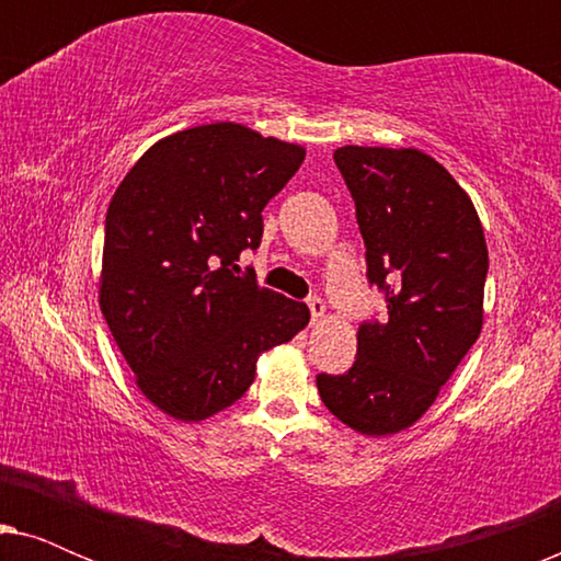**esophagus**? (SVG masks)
I'll return each mask as SVG.
<instances>
[{
	"label": "esophagus",
	"mask_w": 561,
	"mask_h": 561,
	"mask_svg": "<svg viewBox=\"0 0 561 561\" xmlns=\"http://www.w3.org/2000/svg\"><path fill=\"white\" fill-rule=\"evenodd\" d=\"M309 311H311V319L319 321V319L327 313V304L321 301L319 296H311V298H309Z\"/></svg>",
	"instance_id": "1"
}]
</instances>
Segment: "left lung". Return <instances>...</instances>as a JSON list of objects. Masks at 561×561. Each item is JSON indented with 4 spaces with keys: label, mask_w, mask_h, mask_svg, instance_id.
Here are the masks:
<instances>
[{
    "label": "left lung",
    "mask_w": 561,
    "mask_h": 561,
    "mask_svg": "<svg viewBox=\"0 0 561 561\" xmlns=\"http://www.w3.org/2000/svg\"><path fill=\"white\" fill-rule=\"evenodd\" d=\"M334 163L386 317L359 324L355 365L317 375V388L342 424L386 436L424 416L480 336L485 234L470 196L426 152L344 145Z\"/></svg>",
    "instance_id": "left-lung-1"
}]
</instances>
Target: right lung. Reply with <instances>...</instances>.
Wrapping results in <instances>:
<instances>
[{"mask_svg":"<svg viewBox=\"0 0 561 561\" xmlns=\"http://www.w3.org/2000/svg\"><path fill=\"white\" fill-rule=\"evenodd\" d=\"M301 145L217 122L163 137L114 191L99 306L145 398L204 421L240 401L265 350L309 324V306L240 275L263 209L301 168Z\"/></svg>","mask_w":561,"mask_h":561,"instance_id":"right-lung-1","label":"right lung"}]
</instances>
